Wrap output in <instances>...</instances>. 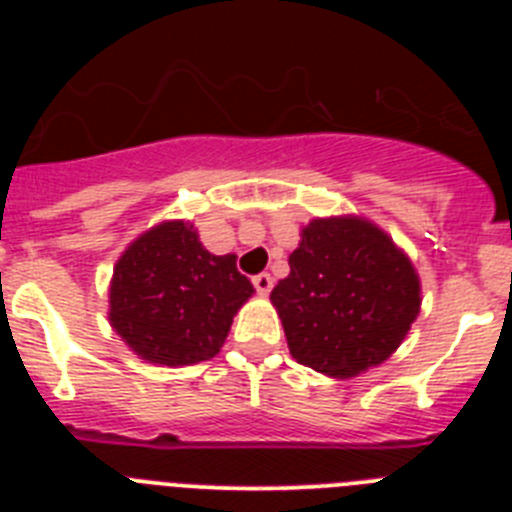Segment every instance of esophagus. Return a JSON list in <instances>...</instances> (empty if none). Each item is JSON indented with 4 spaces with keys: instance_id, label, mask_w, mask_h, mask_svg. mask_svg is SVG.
Returning <instances> with one entry per match:
<instances>
[{
    "instance_id": "34e87169",
    "label": "esophagus",
    "mask_w": 512,
    "mask_h": 512,
    "mask_svg": "<svg viewBox=\"0 0 512 512\" xmlns=\"http://www.w3.org/2000/svg\"><path fill=\"white\" fill-rule=\"evenodd\" d=\"M253 287H256V292H259V295H269L271 292V287H274V279H271V274H256V277H253Z\"/></svg>"
}]
</instances>
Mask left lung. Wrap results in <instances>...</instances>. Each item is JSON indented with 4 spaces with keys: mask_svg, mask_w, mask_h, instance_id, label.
<instances>
[{
    "mask_svg": "<svg viewBox=\"0 0 512 512\" xmlns=\"http://www.w3.org/2000/svg\"><path fill=\"white\" fill-rule=\"evenodd\" d=\"M271 289L292 359L336 379L379 366L420 312L415 266L364 217H318Z\"/></svg>",
    "mask_w": 512,
    "mask_h": 512,
    "instance_id": "8db88e82",
    "label": "left lung"
}]
</instances>
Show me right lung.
<instances>
[{"instance_id": "add662e5", "label": "right lung", "mask_w": 512, "mask_h": 512, "mask_svg": "<svg viewBox=\"0 0 512 512\" xmlns=\"http://www.w3.org/2000/svg\"><path fill=\"white\" fill-rule=\"evenodd\" d=\"M251 295L233 253L215 256L192 223L166 220L117 259L110 325L151 364H200L223 348L233 315Z\"/></svg>"}]
</instances>
